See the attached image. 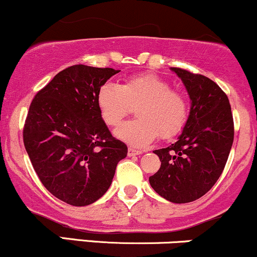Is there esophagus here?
<instances>
[{
	"instance_id": "34e87169",
	"label": "esophagus",
	"mask_w": 257,
	"mask_h": 257,
	"mask_svg": "<svg viewBox=\"0 0 257 257\" xmlns=\"http://www.w3.org/2000/svg\"><path fill=\"white\" fill-rule=\"evenodd\" d=\"M141 151H137V150H134V149H129L128 150V156L129 157H134V156H139V155H141Z\"/></svg>"
}]
</instances>
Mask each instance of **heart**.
<instances>
[{"mask_svg": "<svg viewBox=\"0 0 257 257\" xmlns=\"http://www.w3.org/2000/svg\"><path fill=\"white\" fill-rule=\"evenodd\" d=\"M100 114L108 126H118L133 106H138V119L126 122L116 131V137L133 147H145L161 134L175 137L187 120V101L182 94L155 73H141L126 78L122 84L105 83L96 95Z\"/></svg>", "mask_w": 257, "mask_h": 257, "instance_id": "b5f03b06", "label": "heart"}]
</instances>
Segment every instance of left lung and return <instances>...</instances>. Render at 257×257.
Masks as SVG:
<instances>
[{
  "instance_id": "8db88e82",
  "label": "left lung",
  "mask_w": 257,
  "mask_h": 257,
  "mask_svg": "<svg viewBox=\"0 0 257 257\" xmlns=\"http://www.w3.org/2000/svg\"><path fill=\"white\" fill-rule=\"evenodd\" d=\"M181 78L191 108L178 141L155 150L161 168L149 181L172 203H190L208 192L220 178L233 144L234 126L228 98L203 75L170 67Z\"/></svg>"
}]
</instances>
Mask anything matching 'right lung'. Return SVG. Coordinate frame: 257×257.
Returning a JSON list of instances; mask_svg holds the SVG:
<instances>
[{
    "instance_id": "add662e5",
    "label": "right lung",
    "mask_w": 257,
    "mask_h": 257,
    "mask_svg": "<svg viewBox=\"0 0 257 257\" xmlns=\"http://www.w3.org/2000/svg\"><path fill=\"white\" fill-rule=\"evenodd\" d=\"M119 70L73 65L54 76L32 100L25 150L44 187L70 205L96 202L112 184L128 147L111 135L96 95Z\"/></svg>"
}]
</instances>
